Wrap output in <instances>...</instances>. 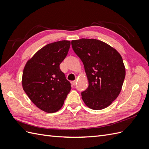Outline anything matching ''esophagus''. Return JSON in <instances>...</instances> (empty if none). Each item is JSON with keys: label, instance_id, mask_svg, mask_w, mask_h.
<instances>
[{"label": "esophagus", "instance_id": "34e87169", "mask_svg": "<svg viewBox=\"0 0 149 149\" xmlns=\"http://www.w3.org/2000/svg\"><path fill=\"white\" fill-rule=\"evenodd\" d=\"M71 83H72V85H74V86H75V85L76 84V83H77V81H73L71 82Z\"/></svg>", "mask_w": 149, "mask_h": 149}]
</instances>
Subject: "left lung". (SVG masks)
<instances>
[{
	"label": "left lung",
	"instance_id": "1",
	"mask_svg": "<svg viewBox=\"0 0 149 149\" xmlns=\"http://www.w3.org/2000/svg\"><path fill=\"white\" fill-rule=\"evenodd\" d=\"M72 47L83 63L89 83L81 93L84 104L94 110L108 107L118 97L125 76L121 55L96 39L72 40Z\"/></svg>",
	"mask_w": 149,
	"mask_h": 149
}]
</instances>
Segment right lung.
<instances>
[{
  "label": "right lung",
  "mask_w": 149,
  "mask_h": 149,
  "mask_svg": "<svg viewBox=\"0 0 149 149\" xmlns=\"http://www.w3.org/2000/svg\"><path fill=\"white\" fill-rule=\"evenodd\" d=\"M70 46L68 40L47 44L25 65L22 87L34 105L45 112L58 111L70 91V83L59 68Z\"/></svg>",
  "instance_id": "1"
}]
</instances>
